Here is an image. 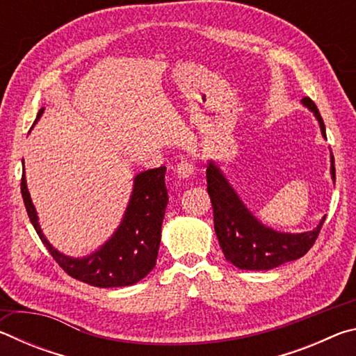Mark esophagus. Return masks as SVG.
<instances>
[{
    "label": "esophagus",
    "mask_w": 356,
    "mask_h": 356,
    "mask_svg": "<svg viewBox=\"0 0 356 356\" xmlns=\"http://www.w3.org/2000/svg\"><path fill=\"white\" fill-rule=\"evenodd\" d=\"M176 172L180 179H190L193 174H195V166H193L191 161L182 160L176 168Z\"/></svg>",
    "instance_id": "obj_1"
}]
</instances>
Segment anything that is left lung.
<instances>
[{"instance_id": "1", "label": "left lung", "mask_w": 356, "mask_h": 356, "mask_svg": "<svg viewBox=\"0 0 356 356\" xmlns=\"http://www.w3.org/2000/svg\"><path fill=\"white\" fill-rule=\"evenodd\" d=\"M303 106L314 114L323 140H327L323 119L314 102L309 97L301 100ZM331 180H336L334 156H330ZM207 191L213 207L215 234L227 262L240 270H272L280 265L297 261L314 245L321 232L325 216L312 231L281 232L265 226L251 210L245 206L225 172L215 160H207Z\"/></svg>"}]
</instances>
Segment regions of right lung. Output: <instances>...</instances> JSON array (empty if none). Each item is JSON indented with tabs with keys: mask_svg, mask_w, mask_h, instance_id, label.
Listing matches in <instances>:
<instances>
[{
	"mask_svg": "<svg viewBox=\"0 0 356 356\" xmlns=\"http://www.w3.org/2000/svg\"><path fill=\"white\" fill-rule=\"evenodd\" d=\"M44 110L45 108H40L35 122L44 114ZM165 172L166 168L160 166L136 174L129 204L116 231L104 245L83 257L64 254L44 236L38 210L28 191L25 166L22 176V196L29 221L33 222L42 243L47 246L65 273L95 287L134 286L146 278L156 264L161 240V222L168 206Z\"/></svg>",
	"mask_w": 356,
	"mask_h": 356,
	"instance_id": "obj_1",
	"label": "right lung"
}]
</instances>
